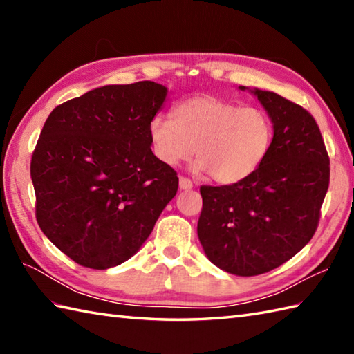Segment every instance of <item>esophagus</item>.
Returning <instances> with one entry per match:
<instances>
[{"mask_svg": "<svg viewBox=\"0 0 354 354\" xmlns=\"http://www.w3.org/2000/svg\"><path fill=\"white\" fill-rule=\"evenodd\" d=\"M179 189L181 190H192L193 189V183L190 181L189 178H184V176H181L179 178Z\"/></svg>", "mask_w": 354, "mask_h": 354, "instance_id": "34e87169", "label": "esophagus"}]
</instances>
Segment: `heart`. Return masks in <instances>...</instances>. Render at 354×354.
Returning <instances> with one entry per match:
<instances>
[{
    "label": "heart",
    "instance_id": "obj_1",
    "mask_svg": "<svg viewBox=\"0 0 354 354\" xmlns=\"http://www.w3.org/2000/svg\"><path fill=\"white\" fill-rule=\"evenodd\" d=\"M152 153L165 165H176L196 153L193 169L213 181L231 185L252 176L274 142V124L265 111L240 106L213 95L179 102L167 115L147 126Z\"/></svg>",
    "mask_w": 354,
    "mask_h": 354
}]
</instances>
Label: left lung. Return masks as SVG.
<instances>
[{
    "label": "left lung",
    "mask_w": 354,
    "mask_h": 354,
    "mask_svg": "<svg viewBox=\"0 0 354 354\" xmlns=\"http://www.w3.org/2000/svg\"><path fill=\"white\" fill-rule=\"evenodd\" d=\"M257 97L274 124V142L252 176L202 185L198 237L208 260L239 277L265 274L310 242L328 189V155L315 118L284 97L239 86Z\"/></svg>",
    "instance_id": "left-lung-1"
}]
</instances>
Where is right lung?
Wrapping results in <instances>:
<instances>
[{
    "label": "right lung",
    "instance_id": "1",
    "mask_svg": "<svg viewBox=\"0 0 354 354\" xmlns=\"http://www.w3.org/2000/svg\"><path fill=\"white\" fill-rule=\"evenodd\" d=\"M169 89L145 80L91 89L51 111L32 156L36 219L82 266L109 269L138 252L178 192L147 126Z\"/></svg>",
    "mask_w": 354,
    "mask_h": 354
}]
</instances>
